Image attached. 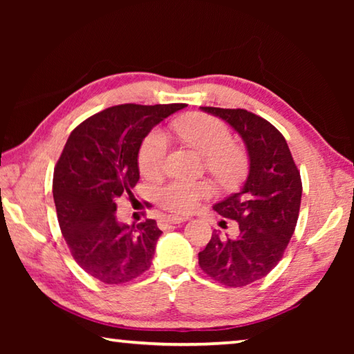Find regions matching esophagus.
I'll return each mask as SVG.
<instances>
[{
    "label": "esophagus",
    "instance_id": "obj_1",
    "mask_svg": "<svg viewBox=\"0 0 354 354\" xmlns=\"http://www.w3.org/2000/svg\"><path fill=\"white\" fill-rule=\"evenodd\" d=\"M187 220L185 217H179V215H169V217H165L160 223L162 225H179V223H184V221Z\"/></svg>",
    "mask_w": 354,
    "mask_h": 354
}]
</instances>
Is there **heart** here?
<instances>
[{
    "label": "heart",
    "instance_id": "heart-1",
    "mask_svg": "<svg viewBox=\"0 0 354 354\" xmlns=\"http://www.w3.org/2000/svg\"><path fill=\"white\" fill-rule=\"evenodd\" d=\"M175 133L190 147L206 156V167L221 184L231 185L243 176L247 154L232 142L231 131L221 120L206 113H192L173 124ZM169 137L162 129L149 131L139 149V169L147 176L164 170ZM211 195V185L195 179L175 178L159 187L156 198L159 205L176 214H189L200 201Z\"/></svg>",
    "mask_w": 354,
    "mask_h": 354
}]
</instances>
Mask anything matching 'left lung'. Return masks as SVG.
<instances>
[{
  "label": "left lung",
  "instance_id": "obj_1",
  "mask_svg": "<svg viewBox=\"0 0 354 354\" xmlns=\"http://www.w3.org/2000/svg\"><path fill=\"white\" fill-rule=\"evenodd\" d=\"M234 128L250 158L243 187L214 206L221 217L236 220L239 234L214 231L198 263L207 277L227 287H243L270 273L295 231L301 178L284 136L266 118L245 109L201 107Z\"/></svg>",
  "mask_w": 354,
  "mask_h": 354
}]
</instances>
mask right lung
Masks as SVG:
<instances>
[{"mask_svg": "<svg viewBox=\"0 0 354 354\" xmlns=\"http://www.w3.org/2000/svg\"><path fill=\"white\" fill-rule=\"evenodd\" d=\"M185 104H120L76 127L59 158L53 196L73 259L104 284H123L151 266L162 234L156 220L124 225L117 200L139 181V149L156 124Z\"/></svg>", "mask_w": 354, "mask_h": 354, "instance_id": "obj_1", "label": "right lung"}]
</instances>
